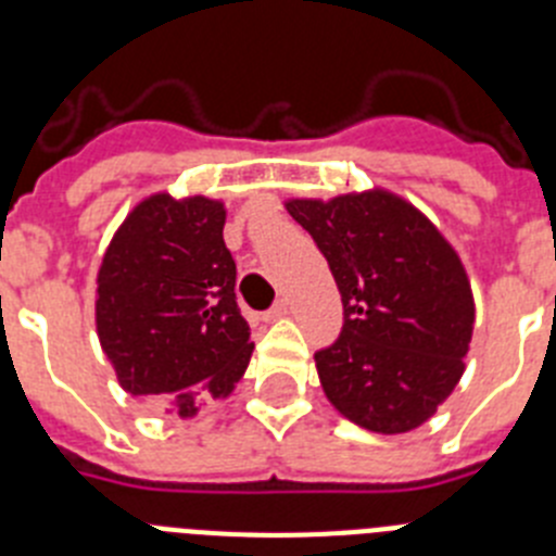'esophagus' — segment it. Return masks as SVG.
<instances>
[{
  "label": "esophagus",
  "instance_id": "34e87169",
  "mask_svg": "<svg viewBox=\"0 0 556 556\" xmlns=\"http://www.w3.org/2000/svg\"><path fill=\"white\" fill-rule=\"evenodd\" d=\"M287 312H289V303L287 301H278L273 308H269L267 314H264V320H269V323L281 320V317H287Z\"/></svg>",
  "mask_w": 556,
  "mask_h": 556
}]
</instances>
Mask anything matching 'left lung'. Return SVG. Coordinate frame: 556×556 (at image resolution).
Listing matches in <instances>:
<instances>
[{"mask_svg": "<svg viewBox=\"0 0 556 556\" xmlns=\"http://www.w3.org/2000/svg\"><path fill=\"white\" fill-rule=\"evenodd\" d=\"M342 294V331L314 353L328 401L378 434L426 424L465 372L473 294L459 255L429 219L376 189L289 200Z\"/></svg>", "mask_w": 556, "mask_h": 556, "instance_id": "left-lung-1", "label": "left lung"}]
</instances>
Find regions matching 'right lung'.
I'll return each mask as SVG.
<instances>
[{"label": "right lung", "instance_id": "obj_1", "mask_svg": "<svg viewBox=\"0 0 556 556\" xmlns=\"http://www.w3.org/2000/svg\"><path fill=\"white\" fill-rule=\"evenodd\" d=\"M223 228L219 200L152 194L113 233L97 275V333L119 384L180 417L230 395L253 353Z\"/></svg>", "mask_w": 556, "mask_h": 556}]
</instances>
